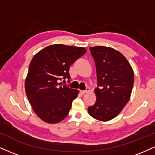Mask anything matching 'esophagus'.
<instances>
[{"mask_svg":"<svg viewBox=\"0 0 155 155\" xmlns=\"http://www.w3.org/2000/svg\"><path fill=\"white\" fill-rule=\"evenodd\" d=\"M90 91V87H87V89L85 90H81V93L82 94H85V93H87Z\"/></svg>","mask_w":155,"mask_h":155,"instance_id":"esophagus-1","label":"esophagus"}]
</instances>
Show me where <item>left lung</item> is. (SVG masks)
Returning <instances> with one entry per match:
<instances>
[{"mask_svg": "<svg viewBox=\"0 0 155 155\" xmlns=\"http://www.w3.org/2000/svg\"><path fill=\"white\" fill-rule=\"evenodd\" d=\"M95 60L97 87L96 102L89 106L90 116L101 121L117 117L128 102L134 83V73L120 51L107 47H90Z\"/></svg>", "mask_w": 155, "mask_h": 155, "instance_id": "obj_1", "label": "left lung"}]
</instances>
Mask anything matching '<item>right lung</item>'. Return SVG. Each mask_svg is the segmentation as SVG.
Returning <instances> with one entry per match:
<instances>
[{"mask_svg":"<svg viewBox=\"0 0 155 155\" xmlns=\"http://www.w3.org/2000/svg\"><path fill=\"white\" fill-rule=\"evenodd\" d=\"M83 47L54 44L32 59L25 80V92L33 111L48 123L60 122L68 114L77 90L59 83L70 81V66L86 53Z\"/></svg>","mask_w":155,"mask_h":155,"instance_id":"obj_1","label":"right lung"}]
</instances>
